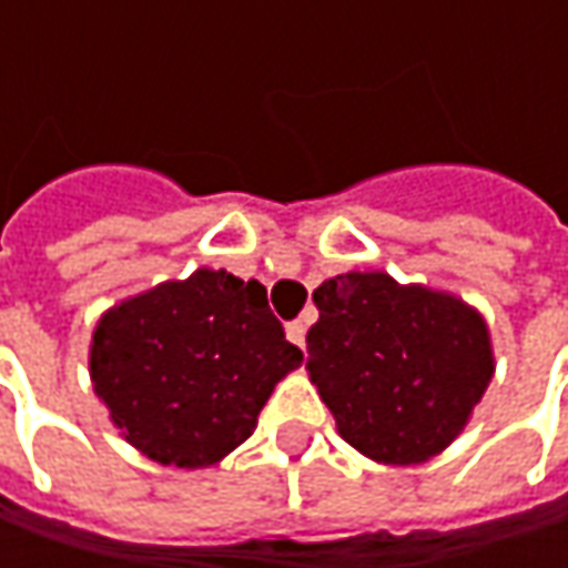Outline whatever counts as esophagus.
Wrapping results in <instances>:
<instances>
[{
  "mask_svg": "<svg viewBox=\"0 0 568 568\" xmlns=\"http://www.w3.org/2000/svg\"><path fill=\"white\" fill-rule=\"evenodd\" d=\"M287 338H291V344H296V347H306V325H303V322H291V325H287Z\"/></svg>",
  "mask_w": 568,
  "mask_h": 568,
  "instance_id": "obj_1",
  "label": "esophagus"
}]
</instances>
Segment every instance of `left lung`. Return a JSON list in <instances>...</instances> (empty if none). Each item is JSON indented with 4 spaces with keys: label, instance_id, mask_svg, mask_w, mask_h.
<instances>
[{
    "label": "left lung",
    "instance_id": "1",
    "mask_svg": "<svg viewBox=\"0 0 568 568\" xmlns=\"http://www.w3.org/2000/svg\"><path fill=\"white\" fill-rule=\"evenodd\" d=\"M313 300L306 369L341 436L379 465L439 455L493 379L484 316L385 272L328 277Z\"/></svg>",
    "mask_w": 568,
    "mask_h": 568
}]
</instances>
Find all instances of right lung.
<instances>
[{
    "instance_id": "right-lung-1",
    "label": "right lung",
    "mask_w": 568,
    "mask_h": 568,
    "mask_svg": "<svg viewBox=\"0 0 568 568\" xmlns=\"http://www.w3.org/2000/svg\"><path fill=\"white\" fill-rule=\"evenodd\" d=\"M303 363L258 281L199 268L103 313L91 382L125 443L176 468L217 465Z\"/></svg>"
}]
</instances>
